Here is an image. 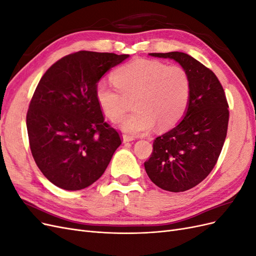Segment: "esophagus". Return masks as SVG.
Here are the masks:
<instances>
[{
  "label": "esophagus",
  "instance_id": "34e87169",
  "mask_svg": "<svg viewBox=\"0 0 256 256\" xmlns=\"http://www.w3.org/2000/svg\"><path fill=\"white\" fill-rule=\"evenodd\" d=\"M134 140V136H127V134L122 136V143H128V142H131Z\"/></svg>",
  "mask_w": 256,
  "mask_h": 256
}]
</instances>
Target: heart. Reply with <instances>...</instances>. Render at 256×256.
Here are the masks:
<instances>
[{"label":"heart","mask_w":256,"mask_h":256,"mask_svg":"<svg viewBox=\"0 0 256 256\" xmlns=\"http://www.w3.org/2000/svg\"><path fill=\"white\" fill-rule=\"evenodd\" d=\"M113 80H100L95 96L108 118L118 122L126 112L122 96H134V113L120 124L124 132L138 136L158 125L172 127L184 114L190 99L191 82L180 66H166L158 60H136L113 74Z\"/></svg>","instance_id":"1"}]
</instances>
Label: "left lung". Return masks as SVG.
Here are the masks:
<instances>
[{
  "label": "left lung",
  "instance_id": "8db88e82",
  "mask_svg": "<svg viewBox=\"0 0 256 256\" xmlns=\"http://www.w3.org/2000/svg\"><path fill=\"white\" fill-rule=\"evenodd\" d=\"M150 56L174 60L191 82L182 120L156 138L150 158L144 164L147 175L159 188L182 192L205 180L216 166L226 138L228 104L216 74L189 54L176 51Z\"/></svg>",
  "mask_w": 256,
  "mask_h": 256
}]
</instances>
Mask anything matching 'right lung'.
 I'll use <instances>...</instances> for the list:
<instances>
[{"label": "right lung", "mask_w": 256, "mask_h": 256, "mask_svg": "<svg viewBox=\"0 0 256 256\" xmlns=\"http://www.w3.org/2000/svg\"><path fill=\"white\" fill-rule=\"evenodd\" d=\"M128 54L79 51L54 63L38 83L26 115L30 152L46 178L64 190L99 180L122 144L104 122L98 81Z\"/></svg>", "instance_id": "1"}]
</instances>
